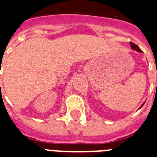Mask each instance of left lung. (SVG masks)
Segmentation results:
<instances>
[{"instance_id":"8db88e82","label":"left lung","mask_w":157,"mask_h":157,"mask_svg":"<svg viewBox=\"0 0 157 157\" xmlns=\"http://www.w3.org/2000/svg\"><path fill=\"white\" fill-rule=\"evenodd\" d=\"M129 44H130V47H131L132 50H135V51H137V52L143 53V51H142V50H141V49H140V48H139V46H138V45H135V44H134V43H133V42H129ZM144 103H145V102H144V103H143V104H142L141 106H140V107H139V109H140V108H141V107H143V106H144Z\"/></svg>"}]
</instances>
